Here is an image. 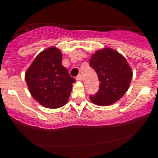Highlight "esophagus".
<instances>
[{
  "label": "esophagus",
  "instance_id": "obj_1",
  "mask_svg": "<svg viewBox=\"0 0 158 158\" xmlns=\"http://www.w3.org/2000/svg\"><path fill=\"white\" fill-rule=\"evenodd\" d=\"M76 80L77 81H81L82 80H83V78H82V76L81 74L77 75V76L76 77Z\"/></svg>",
  "mask_w": 158,
  "mask_h": 158
}]
</instances>
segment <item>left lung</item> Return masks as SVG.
I'll return each mask as SVG.
<instances>
[{"label":"left lung","instance_id":"1","mask_svg":"<svg viewBox=\"0 0 158 158\" xmlns=\"http://www.w3.org/2000/svg\"><path fill=\"white\" fill-rule=\"evenodd\" d=\"M100 81L98 92L90 95L93 104L107 106L125 94L132 79V72L127 60L112 49L104 48L93 54L89 61Z\"/></svg>","mask_w":158,"mask_h":158}]
</instances>
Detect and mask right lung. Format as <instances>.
<instances>
[{
	"label": "right lung",
	"mask_w": 158,
	"mask_h": 158,
	"mask_svg": "<svg viewBox=\"0 0 158 158\" xmlns=\"http://www.w3.org/2000/svg\"><path fill=\"white\" fill-rule=\"evenodd\" d=\"M60 50L50 47L35 58L25 73L33 98L48 108H58L67 103L75 79L62 64Z\"/></svg>",
	"instance_id": "right-lung-1"
}]
</instances>
